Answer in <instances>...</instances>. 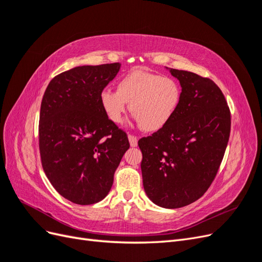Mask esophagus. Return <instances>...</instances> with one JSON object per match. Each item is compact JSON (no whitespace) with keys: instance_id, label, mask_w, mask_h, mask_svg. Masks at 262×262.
I'll use <instances>...</instances> for the list:
<instances>
[{"instance_id":"1","label":"esophagus","mask_w":262,"mask_h":262,"mask_svg":"<svg viewBox=\"0 0 262 262\" xmlns=\"http://www.w3.org/2000/svg\"><path fill=\"white\" fill-rule=\"evenodd\" d=\"M128 138H129V142H130L131 146L134 147V146L138 145V138L136 136H133V134H129Z\"/></svg>"}]
</instances>
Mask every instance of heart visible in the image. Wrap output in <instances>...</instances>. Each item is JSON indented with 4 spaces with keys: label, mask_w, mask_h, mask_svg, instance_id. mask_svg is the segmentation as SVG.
<instances>
[{
    "label": "heart",
    "mask_w": 262,
    "mask_h": 262,
    "mask_svg": "<svg viewBox=\"0 0 262 262\" xmlns=\"http://www.w3.org/2000/svg\"><path fill=\"white\" fill-rule=\"evenodd\" d=\"M100 105L107 118L120 123L130 104L131 113L145 131L163 129L175 116L181 99V89L170 76L134 70L117 84V92L104 90Z\"/></svg>",
    "instance_id": "1"
}]
</instances>
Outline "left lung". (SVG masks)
I'll return each instance as SVG.
<instances>
[{"mask_svg":"<svg viewBox=\"0 0 262 262\" xmlns=\"http://www.w3.org/2000/svg\"><path fill=\"white\" fill-rule=\"evenodd\" d=\"M181 86L175 116L142 138V177L147 196L166 209L196 201L211 186L231 133V112L220 87L208 77L169 69Z\"/></svg>","mask_w":262,"mask_h":262,"instance_id":"obj_1","label":"left lung"}]
</instances>
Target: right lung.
<instances>
[{"mask_svg": "<svg viewBox=\"0 0 262 262\" xmlns=\"http://www.w3.org/2000/svg\"><path fill=\"white\" fill-rule=\"evenodd\" d=\"M120 63L83 66L50 81L39 117V149L46 176L69 201L89 205L108 194L123 154L126 133L107 118L100 93Z\"/></svg>", "mask_w": 262, "mask_h": 262, "instance_id": "right-lung-1", "label": "right lung"}]
</instances>
